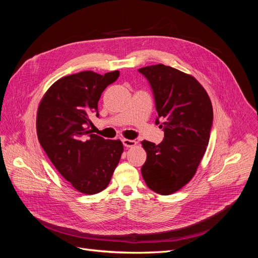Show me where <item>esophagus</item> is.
Wrapping results in <instances>:
<instances>
[{"instance_id":"esophagus-1","label":"esophagus","mask_w":258,"mask_h":258,"mask_svg":"<svg viewBox=\"0 0 258 258\" xmlns=\"http://www.w3.org/2000/svg\"><path fill=\"white\" fill-rule=\"evenodd\" d=\"M122 144L124 147H132V146H136L137 142L135 140H129V139H122Z\"/></svg>"}]
</instances>
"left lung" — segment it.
Masks as SVG:
<instances>
[{
    "label": "left lung",
    "mask_w": 258,
    "mask_h": 258,
    "mask_svg": "<svg viewBox=\"0 0 258 258\" xmlns=\"http://www.w3.org/2000/svg\"><path fill=\"white\" fill-rule=\"evenodd\" d=\"M139 72L153 89L158 113L156 123L165 132L158 145L141 142L146 152L141 172L148 188L167 196L181 189L196 173L209 144L212 103L194 76L174 68L160 63Z\"/></svg>",
    "instance_id": "obj_1"
}]
</instances>
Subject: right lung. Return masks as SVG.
<instances>
[{
  "label": "right lung",
  "mask_w": 258,
  "mask_h": 258,
  "mask_svg": "<svg viewBox=\"0 0 258 258\" xmlns=\"http://www.w3.org/2000/svg\"><path fill=\"white\" fill-rule=\"evenodd\" d=\"M118 76L119 71H83L61 77L37 108L36 132L43 150L59 173L86 195L106 188L123 152L120 140H104L90 130V116H99L101 95Z\"/></svg>",
  "instance_id": "1"
}]
</instances>
